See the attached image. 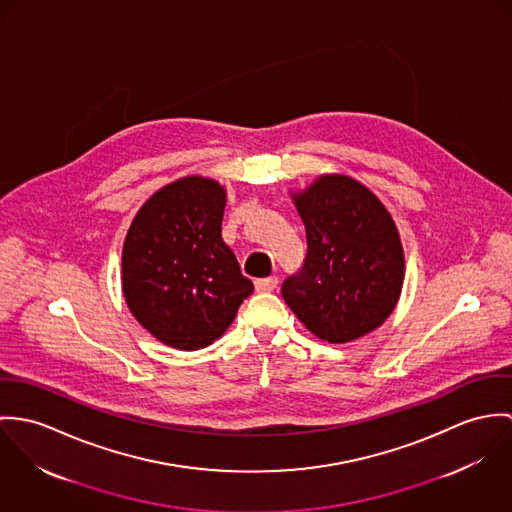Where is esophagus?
<instances>
[{
    "mask_svg": "<svg viewBox=\"0 0 512 512\" xmlns=\"http://www.w3.org/2000/svg\"><path fill=\"white\" fill-rule=\"evenodd\" d=\"M279 286L277 277H267V279H257L255 281V290L257 292H273Z\"/></svg>",
    "mask_w": 512,
    "mask_h": 512,
    "instance_id": "obj_1",
    "label": "esophagus"
}]
</instances>
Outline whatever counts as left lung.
Returning <instances> with one entry per match:
<instances>
[{"label":"left lung","mask_w":512,"mask_h":512,"mask_svg":"<svg viewBox=\"0 0 512 512\" xmlns=\"http://www.w3.org/2000/svg\"><path fill=\"white\" fill-rule=\"evenodd\" d=\"M306 257L284 302L320 340L345 343L379 328L397 306L404 257L381 200L349 176L318 178L294 196Z\"/></svg>","instance_id":"obj_1"}]
</instances>
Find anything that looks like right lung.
<instances>
[{"instance_id":"1","label":"right lung","mask_w":512,"mask_h":512,"mask_svg":"<svg viewBox=\"0 0 512 512\" xmlns=\"http://www.w3.org/2000/svg\"><path fill=\"white\" fill-rule=\"evenodd\" d=\"M226 190L188 176L153 194L127 231L121 257L131 314L174 349H202L233 322L253 283L222 239Z\"/></svg>"}]
</instances>
